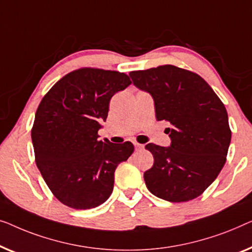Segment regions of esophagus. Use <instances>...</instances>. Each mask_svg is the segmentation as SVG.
Instances as JSON below:
<instances>
[{
  "label": "esophagus",
  "instance_id": "1",
  "mask_svg": "<svg viewBox=\"0 0 252 252\" xmlns=\"http://www.w3.org/2000/svg\"><path fill=\"white\" fill-rule=\"evenodd\" d=\"M133 145H134V150H136V151H140V150H143V148H144V145L137 143V141H133Z\"/></svg>",
  "mask_w": 252,
  "mask_h": 252
}]
</instances>
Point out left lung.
<instances>
[{
	"mask_svg": "<svg viewBox=\"0 0 252 252\" xmlns=\"http://www.w3.org/2000/svg\"><path fill=\"white\" fill-rule=\"evenodd\" d=\"M133 86L154 100L158 121L166 127L168 147L147 144L154 164L144 173L153 195L169 202L200 196L226 162L232 132L226 108L211 87L189 70L172 65L131 72Z\"/></svg>",
	"mask_w": 252,
	"mask_h": 252,
	"instance_id": "1",
	"label": "left lung"
}]
</instances>
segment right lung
Returning <instances> with one entry per match:
<instances>
[{"instance_id":"right-lung-1","label":"right lung","mask_w":252,"mask_h":252,"mask_svg":"<svg viewBox=\"0 0 252 252\" xmlns=\"http://www.w3.org/2000/svg\"><path fill=\"white\" fill-rule=\"evenodd\" d=\"M131 84L114 70L82 68L60 79L38 105L32 129L35 161L54 195L67 207L92 209L114 187L116 166L127 160L132 143L98 140L109 100Z\"/></svg>"}]
</instances>
